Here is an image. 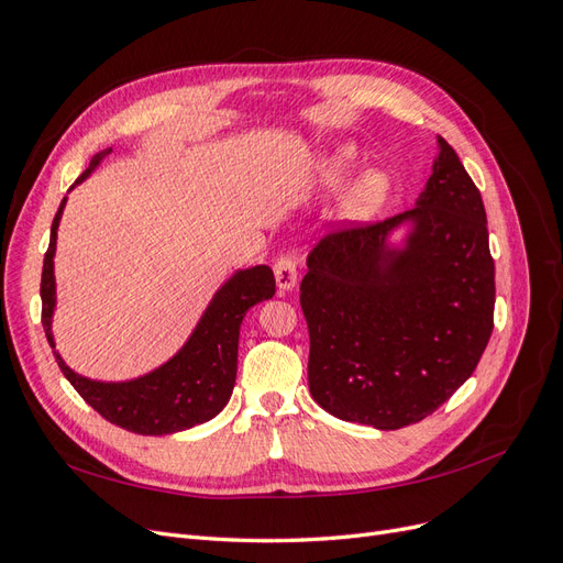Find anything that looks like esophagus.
I'll use <instances>...</instances> for the list:
<instances>
[{"label":"esophagus","instance_id":"esophagus-1","mask_svg":"<svg viewBox=\"0 0 563 563\" xmlns=\"http://www.w3.org/2000/svg\"><path fill=\"white\" fill-rule=\"evenodd\" d=\"M275 279H277L279 291H291V288L296 286V282H298V258H296V253L286 251L275 261Z\"/></svg>","mask_w":563,"mask_h":563}]
</instances>
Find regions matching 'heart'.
<instances>
[{
	"label": "heart",
	"mask_w": 563,
	"mask_h": 563,
	"mask_svg": "<svg viewBox=\"0 0 563 563\" xmlns=\"http://www.w3.org/2000/svg\"><path fill=\"white\" fill-rule=\"evenodd\" d=\"M350 152H338L327 164V180H335L347 172ZM387 197V178L378 172H368L352 185L343 201V213L352 220H366L376 213Z\"/></svg>",
	"instance_id": "heart-1"
}]
</instances>
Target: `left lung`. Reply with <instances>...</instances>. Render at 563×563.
I'll list each match as a JSON object with an SVG mask.
<instances>
[{"instance_id":"left-lung-1","label":"left lung","mask_w":563,"mask_h":563,"mask_svg":"<svg viewBox=\"0 0 563 563\" xmlns=\"http://www.w3.org/2000/svg\"><path fill=\"white\" fill-rule=\"evenodd\" d=\"M404 219L415 232L391 254L384 236ZM308 267V380L331 416L406 428L449 401L479 364L496 267L482 195L444 139L416 209L376 223L343 220L314 244Z\"/></svg>"}]
</instances>
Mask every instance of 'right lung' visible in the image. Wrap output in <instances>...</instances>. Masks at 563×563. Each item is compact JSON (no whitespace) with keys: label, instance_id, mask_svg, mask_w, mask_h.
Instances as JSON below:
<instances>
[{"label":"right lung","instance_id":"obj_1","mask_svg":"<svg viewBox=\"0 0 563 563\" xmlns=\"http://www.w3.org/2000/svg\"><path fill=\"white\" fill-rule=\"evenodd\" d=\"M103 155L93 157L91 166L75 180V185L91 174V168ZM63 207L65 199L60 201L54 225H51V242L44 253L40 286L42 327L51 347H56L54 335H51V314H54L56 305L54 253ZM275 275L267 265L236 272L216 294L185 347L172 362L139 380L96 383L77 376L54 352L56 362L63 376L79 391V397L117 428L150 437L190 430L223 411L236 378V347H240L242 319L255 302L275 296Z\"/></svg>","mask_w":563,"mask_h":563}]
</instances>
